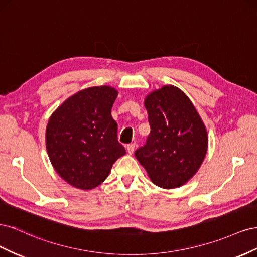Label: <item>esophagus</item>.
Instances as JSON below:
<instances>
[{
  "mask_svg": "<svg viewBox=\"0 0 257 257\" xmlns=\"http://www.w3.org/2000/svg\"><path fill=\"white\" fill-rule=\"evenodd\" d=\"M126 150H127V152H128L130 154L133 153L134 150H135V144H130V145H127V146H126Z\"/></svg>",
  "mask_w": 257,
  "mask_h": 257,
  "instance_id": "esophagus-1",
  "label": "esophagus"
}]
</instances>
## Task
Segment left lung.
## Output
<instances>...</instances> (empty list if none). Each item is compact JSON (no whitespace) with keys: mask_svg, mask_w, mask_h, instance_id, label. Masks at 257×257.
<instances>
[{"mask_svg":"<svg viewBox=\"0 0 257 257\" xmlns=\"http://www.w3.org/2000/svg\"><path fill=\"white\" fill-rule=\"evenodd\" d=\"M145 107L151 131L135 157L154 184L163 189L181 186L205 159L208 135L204 123L189 97L174 85L152 92Z\"/></svg>","mask_w":257,"mask_h":257,"instance_id":"1","label":"left lung"}]
</instances>
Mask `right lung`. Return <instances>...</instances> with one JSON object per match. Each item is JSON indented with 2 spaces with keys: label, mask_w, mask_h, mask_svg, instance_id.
<instances>
[{
  "label": "right lung",
  "mask_w": 257,
  "mask_h": 257,
  "mask_svg": "<svg viewBox=\"0 0 257 257\" xmlns=\"http://www.w3.org/2000/svg\"><path fill=\"white\" fill-rule=\"evenodd\" d=\"M116 96V90L107 85L88 88L67 98L50 116L46 130L50 162L75 188H96L125 154L111 116Z\"/></svg>",
  "instance_id": "obj_1"
}]
</instances>
